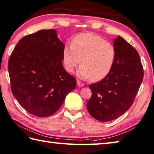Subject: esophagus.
Listing matches in <instances>:
<instances>
[{
  "instance_id": "1",
  "label": "esophagus",
  "mask_w": 154,
  "mask_h": 154,
  "mask_svg": "<svg viewBox=\"0 0 154 154\" xmlns=\"http://www.w3.org/2000/svg\"><path fill=\"white\" fill-rule=\"evenodd\" d=\"M77 85L79 87H82L83 86H84V84L80 81H79V80H77Z\"/></svg>"
}]
</instances>
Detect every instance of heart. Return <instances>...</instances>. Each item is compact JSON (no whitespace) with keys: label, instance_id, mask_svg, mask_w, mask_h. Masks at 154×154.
<instances>
[{"label":"heart","instance_id":"obj_1","mask_svg":"<svg viewBox=\"0 0 154 154\" xmlns=\"http://www.w3.org/2000/svg\"><path fill=\"white\" fill-rule=\"evenodd\" d=\"M116 51L112 43L91 33L77 35L72 45L63 48L62 59L67 72H73L81 62L78 75L82 79L98 82L106 78L114 66Z\"/></svg>","mask_w":154,"mask_h":154}]
</instances>
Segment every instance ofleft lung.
<instances>
[{
  "mask_svg": "<svg viewBox=\"0 0 154 154\" xmlns=\"http://www.w3.org/2000/svg\"><path fill=\"white\" fill-rule=\"evenodd\" d=\"M116 56L109 74L89 85L92 97L87 104L89 114L101 122L116 119L130 108L143 79L137 50L122 37L114 40Z\"/></svg>",
  "mask_w": 154,
  "mask_h": 154,
  "instance_id": "8db88e82",
  "label": "left lung"
}]
</instances>
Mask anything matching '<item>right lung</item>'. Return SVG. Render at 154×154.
<instances>
[{"label": "right lung", "instance_id": "1", "mask_svg": "<svg viewBox=\"0 0 154 154\" xmlns=\"http://www.w3.org/2000/svg\"><path fill=\"white\" fill-rule=\"evenodd\" d=\"M64 46L55 29H42L22 38L11 55L8 69L12 93L31 114L53 115L75 89V78L62 63Z\"/></svg>", "mask_w": 154, "mask_h": 154}]
</instances>
